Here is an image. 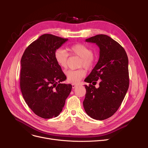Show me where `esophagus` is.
Segmentation results:
<instances>
[{
  "mask_svg": "<svg viewBox=\"0 0 148 148\" xmlns=\"http://www.w3.org/2000/svg\"><path fill=\"white\" fill-rule=\"evenodd\" d=\"M78 86H79L78 84H72V88H73V89H74V88H77V87Z\"/></svg>",
  "mask_w": 148,
  "mask_h": 148,
  "instance_id": "esophagus-1",
  "label": "esophagus"
}]
</instances>
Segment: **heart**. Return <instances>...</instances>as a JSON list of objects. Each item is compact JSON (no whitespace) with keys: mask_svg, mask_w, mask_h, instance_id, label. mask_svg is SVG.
Segmentation results:
<instances>
[{"mask_svg":"<svg viewBox=\"0 0 148 148\" xmlns=\"http://www.w3.org/2000/svg\"><path fill=\"white\" fill-rule=\"evenodd\" d=\"M70 53L74 56L81 58L80 67H84L90 69L95 64V58L93 55L92 50L88 46L83 44H76L71 46ZM69 54L64 49H58L54 53V58L59 66L62 68H66L68 66ZM67 80L72 83H79L86 75V71L84 68L76 70L70 69L66 73Z\"/></svg>","mask_w":148,"mask_h":148,"instance_id":"1","label":"heart"}]
</instances>
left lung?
Returning <instances> with one entry per match:
<instances>
[{
    "mask_svg": "<svg viewBox=\"0 0 148 148\" xmlns=\"http://www.w3.org/2000/svg\"><path fill=\"white\" fill-rule=\"evenodd\" d=\"M96 43L99 58L90 74L84 80L86 93L83 107L90 118L104 120L118 110L129 87L128 59L125 50L110 36L97 35L86 40ZM101 80L100 81V80ZM100 80V86H94ZM92 82V85L90 83Z\"/></svg>",
    "mask_w": 148,
    "mask_h": 148,
    "instance_id": "1",
    "label": "left lung"
}]
</instances>
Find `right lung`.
Returning <instances> with one entry per match:
<instances>
[{
    "label": "right lung",
    "mask_w": 148,
    "mask_h": 148,
    "mask_svg": "<svg viewBox=\"0 0 148 148\" xmlns=\"http://www.w3.org/2000/svg\"><path fill=\"white\" fill-rule=\"evenodd\" d=\"M68 41L51 34H44L26 49L21 59L20 89L34 113L44 119L57 116L72 89L60 83L66 77L54 58V53Z\"/></svg>",
    "instance_id": "1"
}]
</instances>
